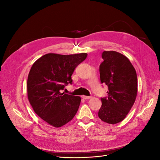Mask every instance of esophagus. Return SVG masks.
<instances>
[{"label":"esophagus","mask_w":160,"mask_h":160,"mask_svg":"<svg viewBox=\"0 0 160 160\" xmlns=\"http://www.w3.org/2000/svg\"><path fill=\"white\" fill-rule=\"evenodd\" d=\"M83 98L84 99H90L92 98V97L91 96H85V95H83Z\"/></svg>","instance_id":"obj_1"}]
</instances>
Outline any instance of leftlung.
Here are the masks:
<instances>
[{"label": "left lung", "instance_id": "8db88e82", "mask_svg": "<svg viewBox=\"0 0 160 160\" xmlns=\"http://www.w3.org/2000/svg\"><path fill=\"white\" fill-rule=\"evenodd\" d=\"M99 66L101 83L108 86V98H101L99 118L109 124L118 123L126 117L138 93L135 69L127 57L110 51L102 53Z\"/></svg>", "mask_w": 160, "mask_h": 160}]
</instances>
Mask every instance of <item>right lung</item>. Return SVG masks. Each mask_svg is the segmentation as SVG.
I'll return each instance as SVG.
<instances>
[{
    "label": "right lung",
    "mask_w": 160,
    "mask_h": 160,
    "mask_svg": "<svg viewBox=\"0 0 160 160\" xmlns=\"http://www.w3.org/2000/svg\"><path fill=\"white\" fill-rule=\"evenodd\" d=\"M88 54L48 53L34 62L27 79V95L34 111L47 123L60 128L74 118L81 98L61 93L72 84L71 75Z\"/></svg>",
    "instance_id": "right-lung-1"
}]
</instances>
